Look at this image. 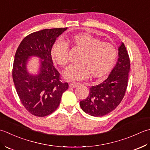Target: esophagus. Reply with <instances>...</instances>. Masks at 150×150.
I'll use <instances>...</instances> for the list:
<instances>
[{
  "mask_svg": "<svg viewBox=\"0 0 150 150\" xmlns=\"http://www.w3.org/2000/svg\"><path fill=\"white\" fill-rule=\"evenodd\" d=\"M78 86V83H71L69 84V87H72V88H76Z\"/></svg>",
  "mask_w": 150,
  "mask_h": 150,
  "instance_id": "obj_1",
  "label": "esophagus"
}]
</instances>
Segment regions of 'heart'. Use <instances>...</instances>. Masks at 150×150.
Listing matches in <instances>:
<instances>
[{
    "label": "heart",
    "mask_w": 150,
    "mask_h": 150,
    "mask_svg": "<svg viewBox=\"0 0 150 150\" xmlns=\"http://www.w3.org/2000/svg\"><path fill=\"white\" fill-rule=\"evenodd\" d=\"M69 42L78 48L82 53L78 60L79 64L72 65L64 71L63 76L67 80H85L91 74L94 78L102 79L111 71L117 59V50L115 46L90 33H83L71 36ZM51 56L55 63L64 67L69 62L68 48L65 42L57 41L51 50Z\"/></svg>",
    "instance_id": "1"
}]
</instances>
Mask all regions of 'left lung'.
<instances>
[{
	"mask_svg": "<svg viewBox=\"0 0 150 150\" xmlns=\"http://www.w3.org/2000/svg\"><path fill=\"white\" fill-rule=\"evenodd\" d=\"M129 69V55L122 42L113 69L104 81L90 88L87 98L79 103L81 109L93 117H102L115 109L125 95Z\"/></svg>",
	"mask_w": 150,
	"mask_h": 150,
	"instance_id": "1",
	"label": "left lung"
}]
</instances>
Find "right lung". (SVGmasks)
Listing matches in <instances>:
<instances>
[{
	"instance_id": "1",
	"label": "right lung",
	"mask_w": 150,
	"mask_h": 150,
	"mask_svg": "<svg viewBox=\"0 0 150 150\" xmlns=\"http://www.w3.org/2000/svg\"><path fill=\"white\" fill-rule=\"evenodd\" d=\"M67 29H45L30 33L21 41L15 53L12 71L15 87L23 106L36 117H45L56 111L62 94L69 88L68 83L62 81L51 56L56 39ZM32 56L41 59L39 72L35 75L26 68Z\"/></svg>"
}]
</instances>
